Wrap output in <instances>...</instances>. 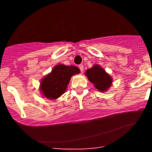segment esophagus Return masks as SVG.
Instances as JSON below:
<instances>
[{
	"instance_id": "esophagus-1",
	"label": "esophagus",
	"mask_w": 152,
	"mask_h": 152,
	"mask_svg": "<svg viewBox=\"0 0 152 152\" xmlns=\"http://www.w3.org/2000/svg\"><path fill=\"white\" fill-rule=\"evenodd\" d=\"M78 68H80V72H81V73H83V72H84V66H83V64H80V65L78 66Z\"/></svg>"
}]
</instances>
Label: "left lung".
I'll use <instances>...</instances> for the list:
<instances>
[{
	"label": "left lung",
	"mask_w": 152,
	"mask_h": 152,
	"mask_svg": "<svg viewBox=\"0 0 152 152\" xmlns=\"http://www.w3.org/2000/svg\"><path fill=\"white\" fill-rule=\"evenodd\" d=\"M85 75L100 92H106L113 84V78L99 64H94L92 68L86 71Z\"/></svg>",
	"instance_id": "obj_1"
}]
</instances>
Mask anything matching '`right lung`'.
Segmentation results:
<instances>
[{"label":"right lung","mask_w":152,"mask_h":152,"mask_svg":"<svg viewBox=\"0 0 152 152\" xmlns=\"http://www.w3.org/2000/svg\"><path fill=\"white\" fill-rule=\"evenodd\" d=\"M80 73V69L74 65L57 64L41 80L39 91L43 97L56 100L66 91L73 75Z\"/></svg>","instance_id":"right-lung-1"}]
</instances>
